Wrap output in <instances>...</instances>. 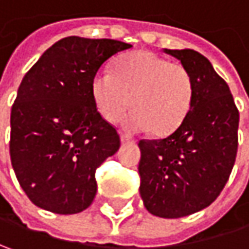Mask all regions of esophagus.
Segmentation results:
<instances>
[{
  "label": "esophagus",
  "mask_w": 249,
  "mask_h": 249,
  "mask_svg": "<svg viewBox=\"0 0 249 249\" xmlns=\"http://www.w3.org/2000/svg\"><path fill=\"white\" fill-rule=\"evenodd\" d=\"M120 138H121V142H123V144H129V142H132V138L128 137L126 134H121Z\"/></svg>",
  "instance_id": "obj_1"
}]
</instances>
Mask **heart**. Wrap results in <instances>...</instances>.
<instances>
[{"label":"heart","mask_w":249,"mask_h":249,"mask_svg":"<svg viewBox=\"0 0 249 249\" xmlns=\"http://www.w3.org/2000/svg\"><path fill=\"white\" fill-rule=\"evenodd\" d=\"M94 104L108 123L123 121L128 132L152 131L170 135L185 120L192 104L194 84L190 72L151 51H135L115 62L114 72L98 71L91 81Z\"/></svg>","instance_id":"1"}]
</instances>
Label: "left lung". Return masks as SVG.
<instances>
[{
    "instance_id": "left-lung-1",
    "label": "left lung",
    "mask_w": 249,
    "mask_h": 249,
    "mask_svg": "<svg viewBox=\"0 0 249 249\" xmlns=\"http://www.w3.org/2000/svg\"><path fill=\"white\" fill-rule=\"evenodd\" d=\"M164 53L190 72L194 97L172 134L140 141V194L148 213L181 218L211 205L225 187L237 157L239 112L228 84L202 54L190 48Z\"/></svg>"
}]
</instances>
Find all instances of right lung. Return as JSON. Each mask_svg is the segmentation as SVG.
I'll list each match as a JSON object with an SVG mask.
<instances>
[{"mask_svg":"<svg viewBox=\"0 0 249 249\" xmlns=\"http://www.w3.org/2000/svg\"><path fill=\"white\" fill-rule=\"evenodd\" d=\"M129 48L117 39L67 36L21 81L11 108L10 155L36 207L77 214L95 198V170L120 149V135L97 111L91 81L104 62Z\"/></svg>","mask_w":249,"mask_h":249,"instance_id":"right-lung-1","label":"right lung"}]
</instances>
